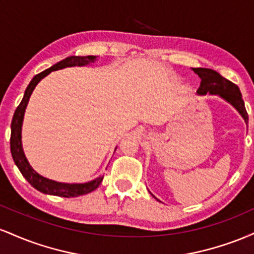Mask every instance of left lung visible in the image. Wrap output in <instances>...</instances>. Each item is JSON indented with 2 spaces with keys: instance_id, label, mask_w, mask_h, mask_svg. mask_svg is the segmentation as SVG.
Instances as JSON below:
<instances>
[{
  "instance_id": "1",
  "label": "left lung",
  "mask_w": 254,
  "mask_h": 254,
  "mask_svg": "<svg viewBox=\"0 0 254 254\" xmlns=\"http://www.w3.org/2000/svg\"><path fill=\"white\" fill-rule=\"evenodd\" d=\"M192 70L196 72L202 80L199 88L197 90L198 94L205 95L206 93H209V94L218 95L232 106H234L241 115V117L244 118L245 123H249V115H247V111L245 109L243 95H241L240 89H239L237 84L221 76L217 71L212 70V69L192 68Z\"/></svg>"
}]
</instances>
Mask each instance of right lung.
I'll return each instance as SVG.
<instances>
[{
    "instance_id": "obj_1",
    "label": "right lung",
    "mask_w": 254,
    "mask_h": 254,
    "mask_svg": "<svg viewBox=\"0 0 254 254\" xmlns=\"http://www.w3.org/2000/svg\"><path fill=\"white\" fill-rule=\"evenodd\" d=\"M97 61V56H70L66 57L65 60L61 61L55 65H52L51 68L46 69L38 74L32 78L30 84L27 86V88L25 90L24 98H22L21 103L19 106L16 107L15 112H14L13 121H11L10 125V153L13 156L14 162L19 168V171L21 172L22 176L25 177V179L33 186L34 189H37L38 191L43 192L46 194H54V196H60V197H77L81 194H87L89 192L94 191L95 189H98V186L100 185L103 182L104 177H98L97 179L92 180V182L84 183V184H66V183H58L55 180H50L48 178H44L38 174L33 168L31 167L28 164L27 159H26L24 150H22V144H21V127H22V122H24V115L25 110L27 107L28 100L33 92V89L36 88L42 78H44L46 75L50 74L51 71L60 70V69L68 68V66H82L87 65V64L94 63Z\"/></svg>"
}]
</instances>
